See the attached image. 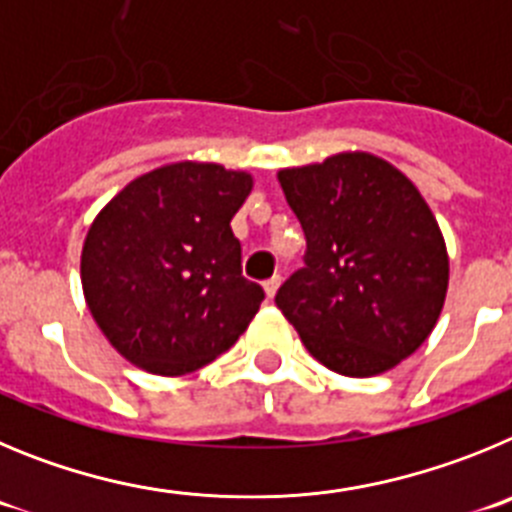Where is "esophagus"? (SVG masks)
<instances>
[{
    "mask_svg": "<svg viewBox=\"0 0 512 512\" xmlns=\"http://www.w3.org/2000/svg\"><path fill=\"white\" fill-rule=\"evenodd\" d=\"M262 288H265L267 298H275V293H278V288H280V275H273L270 280H265V283H262Z\"/></svg>",
    "mask_w": 512,
    "mask_h": 512,
    "instance_id": "obj_1",
    "label": "esophagus"
}]
</instances>
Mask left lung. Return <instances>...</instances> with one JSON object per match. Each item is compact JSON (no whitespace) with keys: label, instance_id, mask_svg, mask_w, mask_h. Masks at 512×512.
Instances as JSON below:
<instances>
[{"label":"left lung","instance_id":"8db88e82","mask_svg":"<svg viewBox=\"0 0 512 512\" xmlns=\"http://www.w3.org/2000/svg\"><path fill=\"white\" fill-rule=\"evenodd\" d=\"M280 188L306 234V267L275 303L321 365L372 377L434 331L449 288L436 216L408 178L370 153L285 168Z\"/></svg>","mask_w":512,"mask_h":512}]
</instances>
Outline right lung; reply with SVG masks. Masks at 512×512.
Listing matches in <instances>:
<instances>
[{
    "label": "right lung",
    "instance_id": "1",
    "mask_svg": "<svg viewBox=\"0 0 512 512\" xmlns=\"http://www.w3.org/2000/svg\"><path fill=\"white\" fill-rule=\"evenodd\" d=\"M252 191L245 170L181 160L109 201L84 239L81 285L96 326L132 365L178 377L209 365L265 298L242 278L232 216Z\"/></svg>",
    "mask_w": 512,
    "mask_h": 512
}]
</instances>
